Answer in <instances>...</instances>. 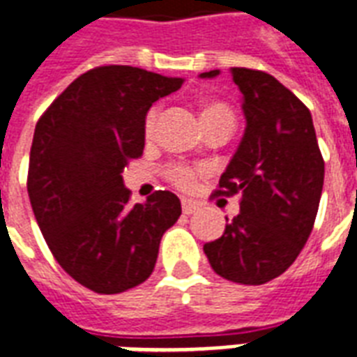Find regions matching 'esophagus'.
Returning a JSON list of instances; mask_svg holds the SVG:
<instances>
[{"label":"esophagus","mask_w":357,"mask_h":357,"mask_svg":"<svg viewBox=\"0 0 357 357\" xmlns=\"http://www.w3.org/2000/svg\"><path fill=\"white\" fill-rule=\"evenodd\" d=\"M181 210H183L185 215H191V213H195L199 210V202H195V200L191 199H183L181 200Z\"/></svg>","instance_id":"34e87169"}]
</instances>
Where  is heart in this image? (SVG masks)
Segmentation results:
<instances>
[{
    "label": "heart",
    "instance_id": "obj_1",
    "mask_svg": "<svg viewBox=\"0 0 357 357\" xmlns=\"http://www.w3.org/2000/svg\"><path fill=\"white\" fill-rule=\"evenodd\" d=\"M219 107H223V105H210V107H206V112H213V109H219ZM155 121H157V109L153 107L151 112L147 113V117H145V134L147 136H151L153 128H155ZM168 178L174 185H178L179 189H191L195 185V172L191 168H187L183 165H174L168 168Z\"/></svg>",
    "mask_w": 357,
    "mask_h": 357
}]
</instances>
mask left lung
Returning <instances> with one entry per match:
<instances>
[{
    "label": "left lung",
    "mask_w": 357,
    "mask_h": 357,
    "mask_svg": "<svg viewBox=\"0 0 357 357\" xmlns=\"http://www.w3.org/2000/svg\"><path fill=\"white\" fill-rule=\"evenodd\" d=\"M232 81L242 92L245 130L215 195L240 192V213L204 253L219 276L261 286L286 273L312 232L324 158L308 107L278 79L232 68Z\"/></svg>",
    "instance_id": "left-lung-1"
}]
</instances>
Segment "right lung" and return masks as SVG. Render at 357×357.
Listing matches in <instances>:
<instances>
[{
	"mask_svg": "<svg viewBox=\"0 0 357 357\" xmlns=\"http://www.w3.org/2000/svg\"><path fill=\"white\" fill-rule=\"evenodd\" d=\"M181 77L102 66L66 89L33 132L28 195L54 259L92 291L139 286L155 268L160 238L181 215L170 191L128 204L123 170L145 145V117Z\"/></svg>",
	"mask_w": 357,
	"mask_h": 357,
	"instance_id": "add662e5",
	"label": "right lung"
}]
</instances>
